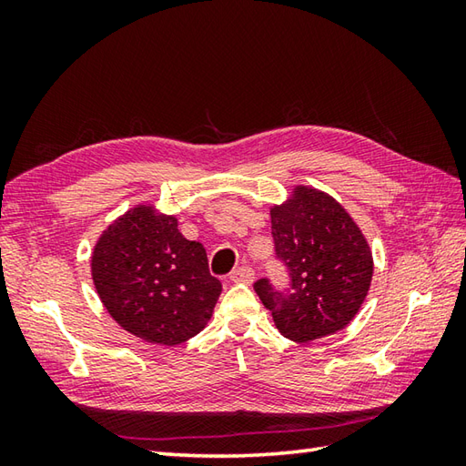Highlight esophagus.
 Wrapping results in <instances>:
<instances>
[{
  "instance_id": "obj_1",
  "label": "esophagus",
  "mask_w": 466,
  "mask_h": 466,
  "mask_svg": "<svg viewBox=\"0 0 466 466\" xmlns=\"http://www.w3.org/2000/svg\"><path fill=\"white\" fill-rule=\"evenodd\" d=\"M230 280L232 282H242V284H250L254 280V270L250 266H240V268H236L230 274Z\"/></svg>"
}]
</instances>
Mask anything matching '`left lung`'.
Segmentation results:
<instances>
[{"label": "left lung", "mask_w": 466, "mask_h": 466, "mask_svg": "<svg viewBox=\"0 0 466 466\" xmlns=\"http://www.w3.org/2000/svg\"><path fill=\"white\" fill-rule=\"evenodd\" d=\"M276 258L289 290L268 279L254 284L276 329L294 342L342 330L360 310L372 280V252L350 214L316 187L296 186L290 200L270 208Z\"/></svg>", "instance_id": "obj_1"}]
</instances>
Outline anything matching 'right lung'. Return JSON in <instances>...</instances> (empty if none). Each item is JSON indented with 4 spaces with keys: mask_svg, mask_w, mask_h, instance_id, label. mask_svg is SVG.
<instances>
[{
    "mask_svg": "<svg viewBox=\"0 0 466 466\" xmlns=\"http://www.w3.org/2000/svg\"><path fill=\"white\" fill-rule=\"evenodd\" d=\"M92 279L106 310L146 342L176 346L210 320L222 284L200 242L186 240L176 216L140 204L117 218L92 254Z\"/></svg>",
    "mask_w": 466,
    "mask_h": 466,
    "instance_id": "right-lung-1",
    "label": "right lung"
}]
</instances>
